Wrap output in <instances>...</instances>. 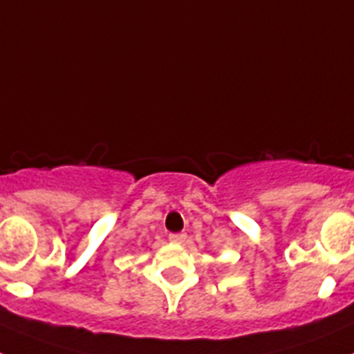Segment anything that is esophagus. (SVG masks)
I'll return each instance as SVG.
<instances>
[{
    "label": "esophagus",
    "instance_id": "1",
    "mask_svg": "<svg viewBox=\"0 0 354 354\" xmlns=\"http://www.w3.org/2000/svg\"><path fill=\"white\" fill-rule=\"evenodd\" d=\"M186 234L184 232H179V234H170V241L171 243H175V245H183L184 241H186Z\"/></svg>",
    "mask_w": 354,
    "mask_h": 354
}]
</instances>
